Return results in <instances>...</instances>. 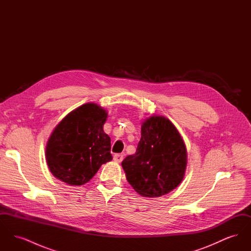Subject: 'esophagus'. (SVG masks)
I'll use <instances>...</instances> for the list:
<instances>
[{"label":"esophagus","instance_id":"obj_1","mask_svg":"<svg viewBox=\"0 0 251 251\" xmlns=\"http://www.w3.org/2000/svg\"><path fill=\"white\" fill-rule=\"evenodd\" d=\"M123 160V155L122 154H115L114 155V161L117 163H120Z\"/></svg>","mask_w":251,"mask_h":251}]
</instances>
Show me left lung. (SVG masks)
<instances>
[{"label":"left lung","mask_w":251,"mask_h":251,"mask_svg":"<svg viewBox=\"0 0 251 251\" xmlns=\"http://www.w3.org/2000/svg\"><path fill=\"white\" fill-rule=\"evenodd\" d=\"M187 154L176 127L154 116L144 121L134 154L121 163L132 188L143 197L156 198L175 189L183 179Z\"/></svg>","instance_id":"left-lung-1"}]
</instances>
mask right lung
Listing matches in <instances>:
<instances>
[{
  "label": "right lung",
  "mask_w": 251,
  "mask_h": 251,
  "mask_svg": "<svg viewBox=\"0 0 251 251\" xmlns=\"http://www.w3.org/2000/svg\"><path fill=\"white\" fill-rule=\"evenodd\" d=\"M107 113L85 103L67 115L52 131L46 159L52 175L70 185H82L113 159L111 139L103 131Z\"/></svg>",
  "instance_id": "1"
}]
</instances>
